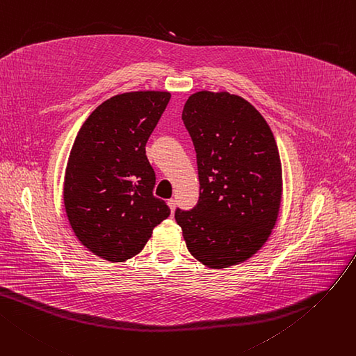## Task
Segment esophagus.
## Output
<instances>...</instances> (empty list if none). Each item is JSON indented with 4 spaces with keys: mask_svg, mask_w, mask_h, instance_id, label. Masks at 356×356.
Wrapping results in <instances>:
<instances>
[{
    "mask_svg": "<svg viewBox=\"0 0 356 356\" xmlns=\"http://www.w3.org/2000/svg\"><path fill=\"white\" fill-rule=\"evenodd\" d=\"M168 204H169V207H170V210H172V215H173L175 210H176V204H177V202H176L175 199H170V200H168Z\"/></svg>",
    "mask_w": 356,
    "mask_h": 356,
    "instance_id": "1",
    "label": "esophagus"
}]
</instances>
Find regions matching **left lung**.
Instances as JSON below:
<instances>
[{"label": "left lung", "instance_id": "8db88e82", "mask_svg": "<svg viewBox=\"0 0 356 356\" xmlns=\"http://www.w3.org/2000/svg\"><path fill=\"white\" fill-rule=\"evenodd\" d=\"M181 120L196 150L200 193L176 209L187 249L223 269L245 262L268 241L282 199V165L273 133L249 102L220 91L187 99Z\"/></svg>", "mask_w": 356, "mask_h": 356}]
</instances>
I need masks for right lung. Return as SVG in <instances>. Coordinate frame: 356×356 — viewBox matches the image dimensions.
<instances>
[{"label":"right lung","instance_id":"obj_1","mask_svg":"<svg viewBox=\"0 0 356 356\" xmlns=\"http://www.w3.org/2000/svg\"><path fill=\"white\" fill-rule=\"evenodd\" d=\"M168 91L118 94L94 110L71 149L64 206L77 239L94 254L123 262L143 250L170 215L153 196L146 143L170 102Z\"/></svg>","mask_w":356,"mask_h":356}]
</instances>
